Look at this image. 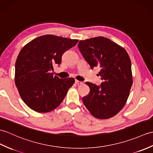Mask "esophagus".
Listing matches in <instances>:
<instances>
[{
	"mask_svg": "<svg viewBox=\"0 0 153 153\" xmlns=\"http://www.w3.org/2000/svg\"><path fill=\"white\" fill-rule=\"evenodd\" d=\"M75 83L77 84V85H82L83 83L82 82V81H79L78 80H76L75 81Z\"/></svg>",
	"mask_w": 153,
	"mask_h": 153,
	"instance_id": "34e87169",
	"label": "esophagus"
}]
</instances>
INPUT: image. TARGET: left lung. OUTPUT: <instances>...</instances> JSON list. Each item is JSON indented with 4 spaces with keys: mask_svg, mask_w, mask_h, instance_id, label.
Wrapping results in <instances>:
<instances>
[{
    "mask_svg": "<svg viewBox=\"0 0 153 153\" xmlns=\"http://www.w3.org/2000/svg\"><path fill=\"white\" fill-rule=\"evenodd\" d=\"M78 48L91 68L99 67L100 86L86 82L90 93L83 102L91 114L107 119L117 115L125 106L132 85L131 60L126 51L107 38L95 37L81 40Z\"/></svg>",
    "mask_w": 153,
    "mask_h": 153,
    "instance_id": "obj_1",
    "label": "left lung"
}]
</instances>
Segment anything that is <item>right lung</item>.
<instances>
[{"mask_svg": "<svg viewBox=\"0 0 153 153\" xmlns=\"http://www.w3.org/2000/svg\"><path fill=\"white\" fill-rule=\"evenodd\" d=\"M77 42L48 34L34 39L21 49L16 62L15 83L21 98L30 109L47 113L62 102L75 80L60 79L51 72L53 66L60 65L63 53Z\"/></svg>", "mask_w": 153, "mask_h": 153, "instance_id": "obj_1", "label": "right lung"}]
</instances>
